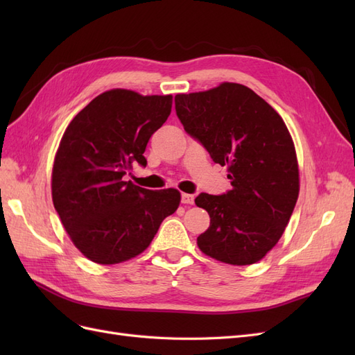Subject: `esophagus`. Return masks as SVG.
I'll return each instance as SVG.
<instances>
[{
    "label": "esophagus",
    "instance_id": "esophagus-1",
    "mask_svg": "<svg viewBox=\"0 0 355 355\" xmlns=\"http://www.w3.org/2000/svg\"><path fill=\"white\" fill-rule=\"evenodd\" d=\"M180 201L184 202V204H194V196H191V194H182Z\"/></svg>",
    "mask_w": 355,
    "mask_h": 355
}]
</instances>
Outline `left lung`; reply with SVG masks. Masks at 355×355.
I'll use <instances>...</instances> for the list:
<instances>
[{"label":"left lung","instance_id":"1","mask_svg":"<svg viewBox=\"0 0 355 355\" xmlns=\"http://www.w3.org/2000/svg\"><path fill=\"white\" fill-rule=\"evenodd\" d=\"M176 115L185 132L228 166L232 188L201 194L210 227L197 239L200 250L231 265H252L283 235L299 196L295 145L283 118L241 84L176 94Z\"/></svg>","mask_w":355,"mask_h":355}]
</instances>
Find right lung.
<instances>
[{"label": "right lung", "mask_w": 355, "mask_h": 355, "mask_svg": "<svg viewBox=\"0 0 355 355\" xmlns=\"http://www.w3.org/2000/svg\"><path fill=\"white\" fill-rule=\"evenodd\" d=\"M173 98L114 89L94 98L67 127L51 175L53 204L75 247L90 261L120 263L141 254L179 207L178 189L125 182L146 166L149 137L166 123Z\"/></svg>", "instance_id": "right-lung-1"}]
</instances>
